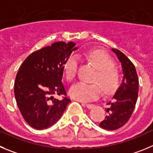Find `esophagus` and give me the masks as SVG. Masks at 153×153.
<instances>
[{
    "mask_svg": "<svg viewBox=\"0 0 153 153\" xmlns=\"http://www.w3.org/2000/svg\"><path fill=\"white\" fill-rule=\"evenodd\" d=\"M82 105H84V106H86L88 109H92L93 107L94 106V104L85 103V102H83V103H82Z\"/></svg>",
    "mask_w": 153,
    "mask_h": 153,
    "instance_id": "34e87169",
    "label": "esophagus"
}]
</instances>
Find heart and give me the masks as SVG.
I'll use <instances>...</instances> for the list:
<instances>
[{"instance_id": "b5f03b06", "label": "heart", "mask_w": 153, "mask_h": 153, "mask_svg": "<svg viewBox=\"0 0 153 153\" xmlns=\"http://www.w3.org/2000/svg\"><path fill=\"white\" fill-rule=\"evenodd\" d=\"M87 62L97 69L93 77L92 84L78 83L70 89L69 94L73 99L87 102L97 99L101 90L105 94L115 92L118 88L120 75L114 65V61L108 54L101 51H91L85 54ZM78 59L75 55L67 58L64 63V75L68 81L75 80L78 72Z\"/></svg>"}]
</instances>
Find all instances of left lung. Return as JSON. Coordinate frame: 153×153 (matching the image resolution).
Instances as JSON below:
<instances>
[{"label":"left lung","instance_id":"left-lung-1","mask_svg":"<svg viewBox=\"0 0 153 153\" xmlns=\"http://www.w3.org/2000/svg\"><path fill=\"white\" fill-rule=\"evenodd\" d=\"M122 62L123 81L121 86L108 102V115L100 124L104 129L116 130L128 122L136 105L138 97V80L136 68L133 62L122 52L112 49Z\"/></svg>","mask_w":153,"mask_h":153}]
</instances>
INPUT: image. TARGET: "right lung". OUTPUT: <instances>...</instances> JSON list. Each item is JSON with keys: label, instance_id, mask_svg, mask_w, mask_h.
Returning <instances> with one entry per match:
<instances>
[{"label": "right lung", "instance_id": "1", "mask_svg": "<svg viewBox=\"0 0 153 153\" xmlns=\"http://www.w3.org/2000/svg\"><path fill=\"white\" fill-rule=\"evenodd\" d=\"M74 42H55L30 54L16 76L14 94L25 122L38 130L45 129L58 121L70 102L62 82L63 66L71 55ZM62 96V100L52 95Z\"/></svg>", "mask_w": 153, "mask_h": 153}]
</instances>
